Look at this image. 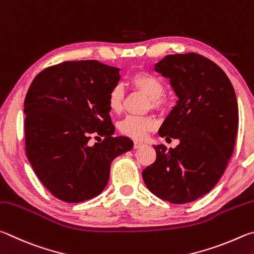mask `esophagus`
<instances>
[{"instance_id":"esophagus-1","label":"esophagus","mask_w":254,"mask_h":254,"mask_svg":"<svg viewBox=\"0 0 254 254\" xmlns=\"http://www.w3.org/2000/svg\"><path fill=\"white\" fill-rule=\"evenodd\" d=\"M143 146H144V144L140 143V141H135V143H134V148H135V149L143 147Z\"/></svg>"}]
</instances>
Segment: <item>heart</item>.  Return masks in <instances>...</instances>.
<instances>
[{"label": "heart", "instance_id": "heart-1", "mask_svg": "<svg viewBox=\"0 0 254 254\" xmlns=\"http://www.w3.org/2000/svg\"><path fill=\"white\" fill-rule=\"evenodd\" d=\"M132 88L144 92L150 99L153 108L164 109L166 106V99L162 96L164 84L157 77L148 72H137L130 77ZM124 91L120 86H115L108 95V107L110 111L118 114L123 109ZM156 120L150 116L139 117V116H127L118 123V130L123 135L132 139H143L147 132L156 128Z\"/></svg>", "mask_w": 254, "mask_h": 254}]
</instances>
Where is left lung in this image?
Returning a JSON list of instances; mask_svg holds the SVG:
<instances>
[{
	"mask_svg": "<svg viewBox=\"0 0 254 254\" xmlns=\"http://www.w3.org/2000/svg\"><path fill=\"white\" fill-rule=\"evenodd\" d=\"M154 70L170 80L179 98L158 135L180 140L175 148L154 145L156 161L143 171L147 189L164 201L185 204L204 196L232 156L239 109L232 83L207 58L170 55Z\"/></svg>",
	"mask_w": 254,
	"mask_h": 254,
	"instance_id": "obj_1",
	"label": "left lung"
}]
</instances>
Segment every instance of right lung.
Here are the masks:
<instances>
[{
  "mask_svg": "<svg viewBox=\"0 0 254 254\" xmlns=\"http://www.w3.org/2000/svg\"><path fill=\"white\" fill-rule=\"evenodd\" d=\"M119 68L97 60L65 61L33 79L24 100L26 156L53 196L68 203L99 195L114 159L134 143L114 137L108 95ZM92 138L102 141L92 143Z\"/></svg>",
  "mask_w": 254,
  "mask_h": 254,
  "instance_id": "obj_1",
  "label": "right lung"
}]
</instances>
